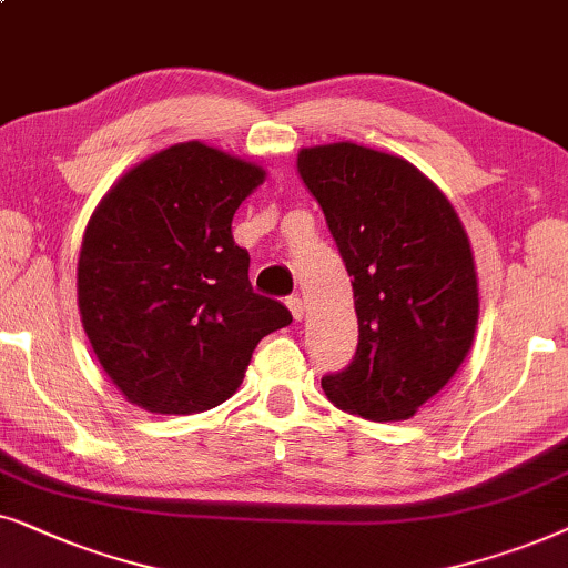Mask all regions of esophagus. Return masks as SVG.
<instances>
[{
    "instance_id": "obj_1",
    "label": "esophagus",
    "mask_w": 568,
    "mask_h": 568,
    "mask_svg": "<svg viewBox=\"0 0 568 568\" xmlns=\"http://www.w3.org/2000/svg\"><path fill=\"white\" fill-rule=\"evenodd\" d=\"M285 304H288V308H291V314H293V320H304V312H306V306H304V301H301L298 296H291L288 301H285Z\"/></svg>"
}]
</instances>
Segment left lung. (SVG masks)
<instances>
[{
  "instance_id": "obj_1",
  "label": "left lung",
  "mask_w": 568,
  "mask_h": 568,
  "mask_svg": "<svg viewBox=\"0 0 568 568\" xmlns=\"http://www.w3.org/2000/svg\"><path fill=\"white\" fill-rule=\"evenodd\" d=\"M316 196L353 280L358 347L322 379L339 410L407 420L444 389L478 324V275L455 207L405 158L355 145L304 148Z\"/></svg>"
}]
</instances>
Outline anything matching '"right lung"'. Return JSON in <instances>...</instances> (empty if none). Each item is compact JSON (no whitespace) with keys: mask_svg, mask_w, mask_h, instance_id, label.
<instances>
[{"mask_svg":"<svg viewBox=\"0 0 568 568\" xmlns=\"http://www.w3.org/2000/svg\"><path fill=\"white\" fill-rule=\"evenodd\" d=\"M264 169L179 142L126 171L90 217L78 260L82 329L132 405L192 415L239 389L256 343L288 327L254 293L231 221Z\"/></svg>","mask_w":568,"mask_h":568,"instance_id":"1","label":"right lung"}]
</instances>
